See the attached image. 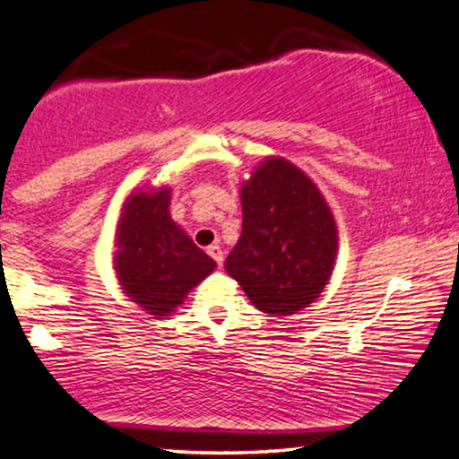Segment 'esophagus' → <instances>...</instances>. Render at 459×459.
Segmentation results:
<instances>
[{"instance_id":"obj_1","label":"esophagus","mask_w":459,"mask_h":459,"mask_svg":"<svg viewBox=\"0 0 459 459\" xmlns=\"http://www.w3.org/2000/svg\"><path fill=\"white\" fill-rule=\"evenodd\" d=\"M207 254L213 258L215 263H218V267H222V263H224V252H222V247H220L218 244H212V246L207 247Z\"/></svg>"}]
</instances>
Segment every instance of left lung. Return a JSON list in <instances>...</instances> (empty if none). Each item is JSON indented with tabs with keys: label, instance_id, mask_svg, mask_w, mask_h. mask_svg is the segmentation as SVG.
<instances>
[{
	"label": "left lung",
	"instance_id": "1",
	"mask_svg": "<svg viewBox=\"0 0 459 459\" xmlns=\"http://www.w3.org/2000/svg\"><path fill=\"white\" fill-rule=\"evenodd\" d=\"M241 237L224 267L264 314L289 316L327 286L338 254L333 213L316 184L284 158H267L241 186Z\"/></svg>",
	"mask_w": 459,
	"mask_h": 459
}]
</instances>
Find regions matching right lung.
Returning <instances> with one entry per match:
<instances>
[{
	"label": "right lung",
	"instance_id": "obj_1",
	"mask_svg": "<svg viewBox=\"0 0 459 459\" xmlns=\"http://www.w3.org/2000/svg\"><path fill=\"white\" fill-rule=\"evenodd\" d=\"M170 190H136L121 207L115 272L126 295L152 316H169L215 269L170 220Z\"/></svg>",
	"mask_w": 459,
	"mask_h": 459
}]
</instances>
